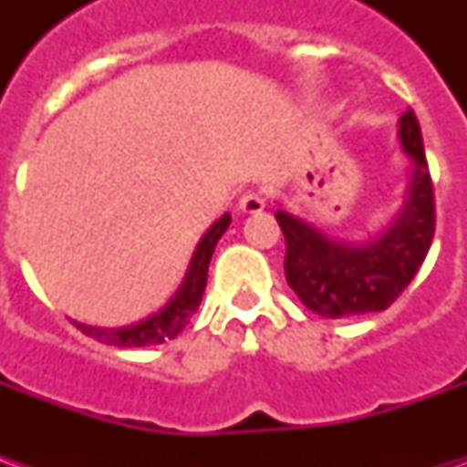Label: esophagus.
I'll return each mask as SVG.
<instances>
[{
	"label": "esophagus",
	"mask_w": 467,
	"mask_h": 467,
	"mask_svg": "<svg viewBox=\"0 0 467 467\" xmlns=\"http://www.w3.org/2000/svg\"><path fill=\"white\" fill-rule=\"evenodd\" d=\"M237 207H240V213H244V214L263 213V210H265V194L257 192V190H253V192H244L243 197H240Z\"/></svg>",
	"instance_id": "34e87169"
}]
</instances>
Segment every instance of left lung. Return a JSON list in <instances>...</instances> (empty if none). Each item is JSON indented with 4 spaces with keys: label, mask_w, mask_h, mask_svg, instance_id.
Segmentation results:
<instances>
[{
    "label": "left lung",
    "mask_w": 467,
    "mask_h": 467,
    "mask_svg": "<svg viewBox=\"0 0 467 467\" xmlns=\"http://www.w3.org/2000/svg\"><path fill=\"white\" fill-rule=\"evenodd\" d=\"M398 140L410 160L405 197L390 223L365 243L327 234L285 207L275 213L287 243L285 277L307 310L330 320L380 313L420 270L435 234V200L412 109L398 119Z\"/></svg>",
    "instance_id": "left-lung-1"
}]
</instances>
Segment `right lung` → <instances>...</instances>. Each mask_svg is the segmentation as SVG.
Masks as SVG:
<instances>
[{"mask_svg":"<svg viewBox=\"0 0 467 467\" xmlns=\"http://www.w3.org/2000/svg\"><path fill=\"white\" fill-rule=\"evenodd\" d=\"M230 223H233V217H230V213H224L202 234V240L194 247L182 285L170 297V303L160 307L157 313L144 317L140 323L124 325V327H97V325L75 323L77 327L89 337H95L97 343L115 345V348H144V345H160L164 340L177 337L182 333L184 325L190 323V317L197 313L200 303H202L204 285H207V267H210V260H213L217 240L223 237Z\"/></svg>","mask_w":467,"mask_h":467,"instance_id":"1","label":"right lung"}]
</instances>
